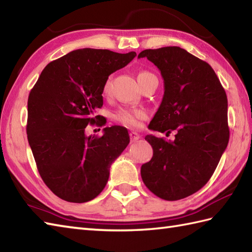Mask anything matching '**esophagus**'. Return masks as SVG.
<instances>
[{"instance_id": "34e87169", "label": "esophagus", "mask_w": 252, "mask_h": 252, "mask_svg": "<svg viewBox=\"0 0 252 252\" xmlns=\"http://www.w3.org/2000/svg\"><path fill=\"white\" fill-rule=\"evenodd\" d=\"M130 138H131V142H136L137 140H140V134L136 132H130Z\"/></svg>"}]
</instances>
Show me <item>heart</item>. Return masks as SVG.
Listing matches in <instances>:
<instances>
[{
    "label": "heart",
    "mask_w": 252,
    "mask_h": 252,
    "mask_svg": "<svg viewBox=\"0 0 252 252\" xmlns=\"http://www.w3.org/2000/svg\"><path fill=\"white\" fill-rule=\"evenodd\" d=\"M153 76L151 72L148 71H141L137 74V80H142L146 77ZM110 90V79L107 80L104 84V93L108 94ZM147 117L146 111L144 109H133V108H120L117 110L114 115L115 121L121 123L123 126H130V127H136L140 126L142 120L145 119Z\"/></svg>",
    "instance_id": "b5f03b06"
}]
</instances>
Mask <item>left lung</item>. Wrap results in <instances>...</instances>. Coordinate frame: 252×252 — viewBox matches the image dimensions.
Listing matches in <instances>:
<instances>
[{"instance_id": "8db88e82", "label": "left lung", "mask_w": 252, "mask_h": 252, "mask_svg": "<svg viewBox=\"0 0 252 252\" xmlns=\"http://www.w3.org/2000/svg\"><path fill=\"white\" fill-rule=\"evenodd\" d=\"M143 57L157 66L164 83L148 127L176 134L168 142L145 136L154 155L142 165V180L161 199H183L207 184L227 146L226 93L208 63L179 46L142 51L138 58Z\"/></svg>"}]
</instances>
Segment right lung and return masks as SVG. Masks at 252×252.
<instances>
[{"label": "right lung", "instance_id": "1", "mask_svg": "<svg viewBox=\"0 0 252 252\" xmlns=\"http://www.w3.org/2000/svg\"><path fill=\"white\" fill-rule=\"evenodd\" d=\"M135 52L81 49L51 62L28 98L27 135L46 186L69 202L82 203L100 194L111 163L130 143L127 130L105 127L103 136L85 135L98 119L109 74L126 67Z\"/></svg>", "mask_w": 252, "mask_h": 252}]
</instances>
